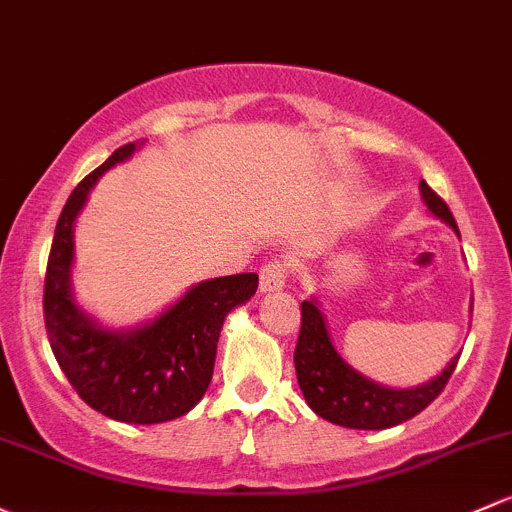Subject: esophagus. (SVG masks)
<instances>
[{
    "mask_svg": "<svg viewBox=\"0 0 512 512\" xmlns=\"http://www.w3.org/2000/svg\"><path fill=\"white\" fill-rule=\"evenodd\" d=\"M287 265H284V260H270L262 265L260 270V289L262 292H277V289L284 287V282H287Z\"/></svg>",
    "mask_w": 512,
    "mask_h": 512,
    "instance_id": "esophagus-1",
    "label": "esophagus"
}]
</instances>
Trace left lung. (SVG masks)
I'll return each instance as SVG.
<instances>
[{
	"label": "left lung",
	"instance_id": "8db88e82",
	"mask_svg": "<svg viewBox=\"0 0 512 512\" xmlns=\"http://www.w3.org/2000/svg\"><path fill=\"white\" fill-rule=\"evenodd\" d=\"M419 191H422L429 211L446 225H451L454 233L459 235L454 215L444 198H439L427 186V181H419ZM459 355H454L437 378L424 385L395 390V387L373 383L358 370H353L333 348L324 311L319 309L316 299L301 301V331L297 351H294L299 387L304 392L306 405L326 422L338 424V427L387 429L407 422L437 400L459 363Z\"/></svg>",
	"mask_w": 512,
	"mask_h": 512
}]
</instances>
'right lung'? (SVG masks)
<instances>
[{"mask_svg": "<svg viewBox=\"0 0 512 512\" xmlns=\"http://www.w3.org/2000/svg\"><path fill=\"white\" fill-rule=\"evenodd\" d=\"M137 147L142 142L115 149L68 196L48 255L43 321L68 383L93 410L117 422L159 424L193 410L206 395L225 316L257 292L260 279L255 272L206 279L157 319L129 331L102 328L75 304L71 287L75 218L100 176L132 157Z\"/></svg>", "mask_w": 512, "mask_h": 512, "instance_id": "1", "label": "right lung"}]
</instances>
